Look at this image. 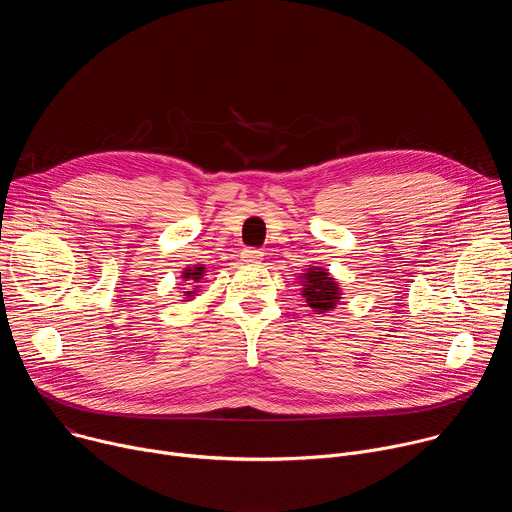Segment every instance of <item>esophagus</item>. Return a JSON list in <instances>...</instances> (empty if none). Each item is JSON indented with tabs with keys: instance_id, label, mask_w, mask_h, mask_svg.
<instances>
[{
	"instance_id": "34e87169",
	"label": "esophagus",
	"mask_w": 512,
	"mask_h": 512,
	"mask_svg": "<svg viewBox=\"0 0 512 512\" xmlns=\"http://www.w3.org/2000/svg\"><path fill=\"white\" fill-rule=\"evenodd\" d=\"M241 257H243V261H245V263H259V261L263 259V251L249 247V249H243Z\"/></svg>"
}]
</instances>
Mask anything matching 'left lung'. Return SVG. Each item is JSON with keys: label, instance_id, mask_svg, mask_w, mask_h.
Returning <instances> with one entry per match:
<instances>
[{"label": "left lung", "instance_id": "left-lung-1", "mask_svg": "<svg viewBox=\"0 0 512 512\" xmlns=\"http://www.w3.org/2000/svg\"><path fill=\"white\" fill-rule=\"evenodd\" d=\"M304 298L308 302V306L314 312H328L336 306V302L340 300L338 294V283L334 281V277H330V273L326 269L320 267H312L308 269V273H304Z\"/></svg>", "mask_w": 512, "mask_h": 512}]
</instances>
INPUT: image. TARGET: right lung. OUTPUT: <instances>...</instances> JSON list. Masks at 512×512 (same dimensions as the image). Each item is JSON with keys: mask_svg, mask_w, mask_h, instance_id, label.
<instances>
[{"mask_svg": "<svg viewBox=\"0 0 512 512\" xmlns=\"http://www.w3.org/2000/svg\"><path fill=\"white\" fill-rule=\"evenodd\" d=\"M202 275H204V267H202V265H198V267L186 269L182 277H184L186 281H194V283H196V281H200V277H202ZM192 294H194V291H186V296H188V298H190Z\"/></svg>", "mask_w": 512, "mask_h": 512, "instance_id": "right-lung-1", "label": "right lung"}]
</instances>
